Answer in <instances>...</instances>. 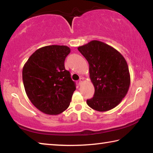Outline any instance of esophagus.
<instances>
[{
  "label": "esophagus",
  "mask_w": 153,
  "mask_h": 153,
  "mask_svg": "<svg viewBox=\"0 0 153 153\" xmlns=\"http://www.w3.org/2000/svg\"><path fill=\"white\" fill-rule=\"evenodd\" d=\"M83 81H84V79H83V78H80L79 80V82H78L79 85H81L82 83L83 82Z\"/></svg>",
  "instance_id": "obj_1"
}]
</instances>
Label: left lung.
Masks as SVG:
<instances>
[{
  "label": "left lung",
  "instance_id": "8db88e82",
  "mask_svg": "<svg viewBox=\"0 0 153 153\" xmlns=\"http://www.w3.org/2000/svg\"><path fill=\"white\" fill-rule=\"evenodd\" d=\"M77 49L88 62L90 77L94 86V97L87 100L88 105L101 112L115 108L126 97L130 84L126 59L112 46L98 40Z\"/></svg>",
  "mask_w": 153,
  "mask_h": 153
}]
</instances>
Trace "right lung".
I'll return each instance as SVG.
<instances>
[{"mask_svg":"<svg viewBox=\"0 0 153 153\" xmlns=\"http://www.w3.org/2000/svg\"><path fill=\"white\" fill-rule=\"evenodd\" d=\"M67 46H46L36 51L22 71L25 92L32 104L48 115H58L70 104L76 83L65 68Z\"/></svg>","mask_w":153,"mask_h":153,"instance_id":"obj_1","label":"right lung"}]
</instances>
